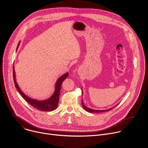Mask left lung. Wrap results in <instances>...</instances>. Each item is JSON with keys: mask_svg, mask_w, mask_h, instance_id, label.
Returning a JSON list of instances; mask_svg holds the SVG:
<instances>
[{"mask_svg": "<svg viewBox=\"0 0 148 148\" xmlns=\"http://www.w3.org/2000/svg\"><path fill=\"white\" fill-rule=\"evenodd\" d=\"M81 103H82V107L84 108V109L86 111H87V112H90V113H99V112H105V111H110V110H111L112 109H113V108H114L115 107H116V106H115L114 107H113V108H110V109H108V110H92V109H91V108H88V107H86L85 105H84V103H83V101H82V99H81Z\"/></svg>", "mask_w": 148, "mask_h": 148, "instance_id": "8db88e82", "label": "left lung"}]
</instances>
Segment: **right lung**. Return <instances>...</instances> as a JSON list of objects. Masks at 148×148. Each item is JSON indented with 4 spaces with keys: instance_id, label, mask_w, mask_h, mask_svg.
Masks as SVG:
<instances>
[{
    "instance_id": "add662e5",
    "label": "right lung",
    "mask_w": 148,
    "mask_h": 148,
    "mask_svg": "<svg viewBox=\"0 0 148 148\" xmlns=\"http://www.w3.org/2000/svg\"><path fill=\"white\" fill-rule=\"evenodd\" d=\"M19 45H20V42L17 45V50L18 47ZM69 73H67L64 74V75L61 76L58 79V80L56 82V86H55V91L53 93V94L51 95V97H50L49 99H46V100L38 101V100H36V99L29 98V97L26 96L22 91L20 90L18 86V84L16 82L14 66H13V76L14 83L15 85V87L17 90L18 92L20 93L21 96H22L25 99V100L29 104H30L32 107L36 108L37 110H38L42 111L49 112V111H53L57 108L58 101H59V97H60V90H61V84H62L63 81H64L69 76Z\"/></svg>"
}]
</instances>
